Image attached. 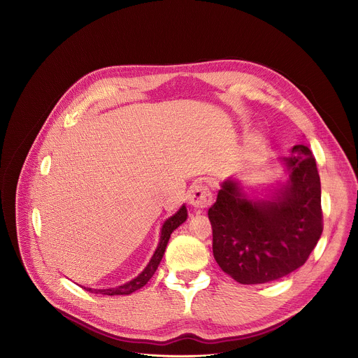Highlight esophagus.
<instances>
[{"instance_id": "1", "label": "esophagus", "mask_w": 358, "mask_h": 358, "mask_svg": "<svg viewBox=\"0 0 358 358\" xmlns=\"http://www.w3.org/2000/svg\"><path fill=\"white\" fill-rule=\"evenodd\" d=\"M213 201V195L210 189L205 184H196L191 188L189 203L196 209L208 208Z\"/></svg>"}]
</instances>
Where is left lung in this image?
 I'll use <instances>...</instances> for the list:
<instances>
[{
    "label": "left lung",
    "instance_id": "obj_1",
    "mask_svg": "<svg viewBox=\"0 0 358 358\" xmlns=\"http://www.w3.org/2000/svg\"><path fill=\"white\" fill-rule=\"evenodd\" d=\"M289 181L268 199H247L240 184L227 180L208 216L213 257L241 285L278 280L306 264L322 230L321 180L306 145L283 157Z\"/></svg>",
    "mask_w": 358,
    "mask_h": 358
}]
</instances>
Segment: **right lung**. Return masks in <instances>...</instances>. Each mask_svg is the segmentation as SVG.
Masks as SVG:
<instances>
[{"label": "right lung", "mask_w": 358, "mask_h": 358, "mask_svg": "<svg viewBox=\"0 0 358 358\" xmlns=\"http://www.w3.org/2000/svg\"><path fill=\"white\" fill-rule=\"evenodd\" d=\"M187 208L185 205H182L180 208V210L173 215L171 217H169L163 227H162V234H160V241H159V245L152 257V259L149 261L148 266L143 269L142 273H139L135 279H132L131 282L125 283V285H121L118 287H113V289H86L83 287L86 292H90V293H94V294H103V296H124V294H131L136 290H139L141 287H143L149 280L150 278L155 275L163 255H164V251H166V247H167V243H169V238L171 236V233L180 226L182 224L185 220H187Z\"/></svg>", "instance_id": "obj_1"}]
</instances>
